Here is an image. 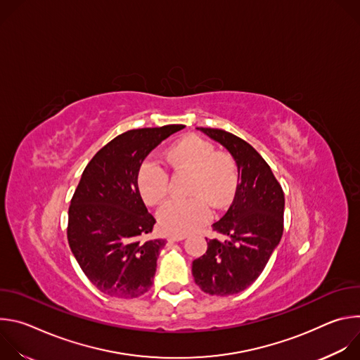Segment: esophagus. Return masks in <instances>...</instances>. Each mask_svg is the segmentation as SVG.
<instances>
[{
	"instance_id": "esophagus-1",
	"label": "esophagus",
	"mask_w": 360,
	"mask_h": 360,
	"mask_svg": "<svg viewBox=\"0 0 360 360\" xmlns=\"http://www.w3.org/2000/svg\"><path fill=\"white\" fill-rule=\"evenodd\" d=\"M186 238V235H169L168 236V240H171V242H178V240H182V239H185Z\"/></svg>"
}]
</instances>
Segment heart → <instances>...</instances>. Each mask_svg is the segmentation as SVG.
<instances>
[{
	"instance_id": "b5f03b06",
	"label": "heart",
	"mask_w": 360,
	"mask_h": 360,
	"mask_svg": "<svg viewBox=\"0 0 360 360\" xmlns=\"http://www.w3.org/2000/svg\"><path fill=\"white\" fill-rule=\"evenodd\" d=\"M167 164L175 172L189 174L185 200L167 203L158 214L162 231L185 235L208 221L210 208L224 205L238 185V167L226 152L196 135H186L175 142L165 153ZM138 189L148 205L162 203L169 192L168 172L157 162L146 160L138 171Z\"/></svg>"
}]
</instances>
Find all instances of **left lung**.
Segmentation results:
<instances>
[{
	"label": "left lung",
	"mask_w": 360,
	"mask_h": 360,
	"mask_svg": "<svg viewBox=\"0 0 360 360\" xmlns=\"http://www.w3.org/2000/svg\"><path fill=\"white\" fill-rule=\"evenodd\" d=\"M198 129L231 152L239 184L229 210L212 225L228 239H207L208 249L192 262V275L205 293L235 295L258 279L279 245L285 195L271 167L252 145L224 129Z\"/></svg>",
	"instance_id": "obj_1"
}]
</instances>
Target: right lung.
<instances>
[{
    "label": "right lung",
    "mask_w": 360,
    "mask_h": 360,
    "mask_svg": "<svg viewBox=\"0 0 360 360\" xmlns=\"http://www.w3.org/2000/svg\"><path fill=\"white\" fill-rule=\"evenodd\" d=\"M184 125L127 131L101 148L85 167L68 210V243L85 276L108 296L132 299L149 290L165 239L138 189L148 153Z\"/></svg>",
    "instance_id": "obj_1"
}]
</instances>
